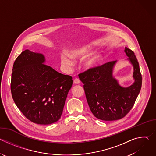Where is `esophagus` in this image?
<instances>
[{"label":"esophagus","mask_w":156,"mask_h":156,"mask_svg":"<svg viewBox=\"0 0 156 156\" xmlns=\"http://www.w3.org/2000/svg\"><path fill=\"white\" fill-rule=\"evenodd\" d=\"M80 82V80L78 78H76L74 80V81H73V83H74L75 84H79Z\"/></svg>","instance_id":"1"}]
</instances>
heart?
<instances>
[{
    "label": "heart",
    "mask_w": 156,
    "mask_h": 156,
    "mask_svg": "<svg viewBox=\"0 0 156 156\" xmlns=\"http://www.w3.org/2000/svg\"><path fill=\"white\" fill-rule=\"evenodd\" d=\"M92 49L89 46H83L80 48L76 49L71 52V56L73 58H85L91 54ZM102 61V57L100 55H95L86 60L85 65L88 68H94L98 66ZM61 62L62 65L66 68H69L73 65V62L71 57L68 55H62Z\"/></svg>",
    "instance_id": "b5f03b06"
}]
</instances>
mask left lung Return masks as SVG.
<instances>
[{"label":"left lung","instance_id":"obj_1","mask_svg":"<svg viewBox=\"0 0 156 156\" xmlns=\"http://www.w3.org/2000/svg\"><path fill=\"white\" fill-rule=\"evenodd\" d=\"M125 52L134 66L135 81L128 87L120 86L112 76L116 61L90 68L79 74L83 83L87 104L98 119L113 121L125 117L133 108L140 92L142 76L134 52L125 47Z\"/></svg>","mask_w":156,"mask_h":156}]
</instances>
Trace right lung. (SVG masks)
<instances>
[{
  "mask_svg": "<svg viewBox=\"0 0 156 156\" xmlns=\"http://www.w3.org/2000/svg\"><path fill=\"white\" fill-rule=\"evenodd\" d=\"M44 62L41 54L22 52L13 63L10 89L16 105L27 119L49 125L60 119L73 80Z\"/></svg>",
  "mask_w": 156,
  "mask_h": 156,
  "instance_id": "add662e5",
  "label": "right lung"
}]
</instances>
